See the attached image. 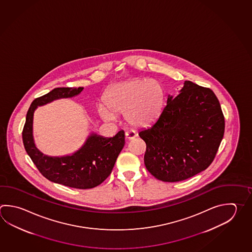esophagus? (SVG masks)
Instances as JSON below:
<instances>
[{"label":"esophagus","instance_id":"esophagus-1","mask_svg":"<svg viewBox=\"0 0 252 252\" xmlns=\"http://www.w3.org/2000/svg\"><path fill=\"white\" fill-rule=\"evenodd\" d=\"M136 137V133H134L133 131H127V132H126V138L128 140V141H131V140H133L134 138Z\"/></svg>","mask_w":252,"mask_h":252}]
</instances>
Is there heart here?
<instances>
[{
	"label": "heart",
	"mask_w": 252,
	"mask_h": 252,
	"mask_svg": "<svg viewBox=\"0 0 252 252\" xmlns=\"http://www.w3.org/2000/svg\"><path fill=\"white\" fill-rule=\"evenodd\" d=\"M105 104L98 112L106 121H114L116 114H124L134 127H148L161 115L165 91L156 79L133 78L110 86L104 95Z\"/></svg>",
	"instance_id": "1"
}]
</instances>
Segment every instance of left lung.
Segmentation results:
<instances>
[{
  "label": "left lung",
  "mask_w": 252,
  "mask_h": 252,
  "mask_svg": "<svg viewBox=\"0 0 252 252\" xmlns=\"http://www.w3.org/2000/svg\"><path fill=\"white\" fill-rule=\"evenodd\" d=\"M224 133V118L213 91L185 81L176 97L168 95L156 122L139 132L146 143L144 164L163 182H179L213 161Z\"/></svg>",
  "instance_id": "1"
}]
</instances>
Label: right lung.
Masks as SVG:
<instances>
[{
	"mask_svg": "<svg viewBox=\"0 0 252 252\" xmlns=\"http://www.w3.org/2000/svg\"><path fill=\"white\" fill-rule=\"evenodd\" d=\"M83 89L84 87H59L33 100L27 113L22 137L26 152L48 180L76 189H91L100 185L112 171L125 145L123 130L109 138L92 132L80 149L65 156L43 154L36 147L33 134V113L39 106L75 97Z\"/></svg>",
	"mask_w": 252,
	"mask_h": 252,
	"instance_id": "right-lung-1",
	"label": "right lung"
}]
</instances>
